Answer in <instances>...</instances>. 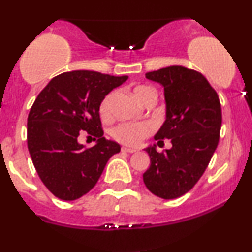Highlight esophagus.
<instances>
[{
    "instance_id": "34e87169",
    "label": "esophagus",
    "mask_w": 252,
    "mask_h": 252,
    "mask_svg": "<svg viewBox=\"0 0 252 252\" xmlns=\"http://www.w3.org/2000/svg\"><path fill=\"white\" fill-rule=\"evenodd\" d=\"M122 152H126V153H135V152H137V149H136V148H131V147H122Z\"/></svg>"
}]
</instances>
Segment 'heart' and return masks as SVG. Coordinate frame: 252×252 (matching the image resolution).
<instances>
[{
  "label": "heart",
  "mask_w": 252,
  "mask_h": 252,
  "mask_svg": "<svg viewBox=\"0 0 252 252\" xmlns=\"http://www.w3.org/2000/svg\"><path fill=\"white\" fill-rule=\"evenodd\" d=\"M135 97L137 98L138 102L142 104H146L149 100L154 99L156 100V91L152 86L149 85H136L132 89ZM112 97L114 94H106L103 98L102 103L99 106L100 116L104 120H108L111 116L110 112V105H111ZM150 132H152V128L148 124L144 123H121L118 124L116 128L112 129L111 135L115 140L123 144H129V146H135V144L140 143L141 140L147 137Z\"/></svg>",
  "instance_id": "obj_1"
}]
</instances>
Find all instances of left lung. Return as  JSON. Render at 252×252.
<instances>
[{"label":"left lung","instance_id":"obj_1","mask_svg":"<svg viewBox=\"0 0 252 252\" xmlns=\"http://www.w3.org/2000/svg\"><path fill=\"white\" fill-rule=\"evenodd\" d=\"M146 78L160 83L164 90L166 121L154 138H164L172 148L156 152L147 147L150 167L143 182L153 194L175 199L193 189L218 146L221 128L219 97L201 73L184 66H168L146 73Z\"/></svg>","mask_w":252,"mask_h":252}]
</instances>
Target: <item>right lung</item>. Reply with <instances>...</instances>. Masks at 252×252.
I'll return each mask as SVG.
<instances>
[{
  "instance_id": "right-lung-1",
  "label": "right lung",
  "mask_w": 252,
  "mask_h": 252,
  "mask_svg": "<svg viewBox=\"0 0 252 252\" xmlns=\"http://www.w3.org/2000/svg\"><path fill=\"white\" fill-rule=\"evenodd\" d=\"M128 79L94 71L63 72L36 97L27 121L28 150L37 174L62 200H76L94 189L120 144L103 137L99 106L111 90ZM83 131L96 144L77 142Z\"/></svg>"
}]
</instances>
